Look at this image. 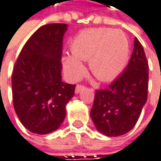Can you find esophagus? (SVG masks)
<instances>
[{
  "label": "esophagus",
  "instance_id": "esophagus-1",
  "mask_svg": "<svg viewBox=\"0 0 161 161\" xmlns=\"http://www.w3.org/2000/svg\"><path fill=\"white\" fill-rule=\"evenodd\" d=\"M85 87H84V85H81V84H78L77 86H76V88H75V93L76 94H79L82 89H84Z\"/></svg>",
  "mask_w": 161,
  "mask_h": 161
}]
</instances>
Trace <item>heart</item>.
Here are the masks:
<instances>
[{
	"instance_id": "1",
	"label": "heart",
	"mask_w": 161,
	"mask_h": 161,
	"mask_svg": "<svg viewBox=\"0 0 161 161\" xmlns=\"http://www.w3.org/2000/svg\"><path fill=\"white\" fill-rule=\"evenodd\" d=\"M72 55L64 58V67L71 79L83 72L80 61H88L89 69L100 81L116 78L126 65L129 43L120 31L108 28L88 29L80 32L71 44Z\"/></svg>"
}]
</instances>
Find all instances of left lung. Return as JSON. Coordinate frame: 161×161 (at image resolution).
Segmentation results:
<instances>
[{
    "label": "left lung",
    "instance_id": "obj_1",
    "mask_svg": "<svg viewBox=\"0 0 161 161\" xmlns=\"http://www.w3.org/2000/svg\"><path fill=\"white\" fill-rule=\"evenodd\" d=\"M148 62L135 37L127 66L105 90H97L91 118L97 129L109 137L127 133L136 125L147 100Z\"/></svg>",
    "mask_w": 161,
    "mask_h": 161
}]
</instances>
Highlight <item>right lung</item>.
I'll return each instance as SVG.
<instances>
[{"label":"right lung","instance_id":"right-lung-1","mask_svg":"<svg viewBox=\"0 0 161 161\" xmlns=\"http://www.w3.org/2000/svg\"><path fill=\"white\" fill-rule=\"evenodd\" d=\"M64 23L40 27L22 47L12 73L15 112L33 133L47 134L61 125L65 106L73 97L75 84L62 80Z\"/></svg>","mask_w":161,"mask_h":161}]
</instances>
